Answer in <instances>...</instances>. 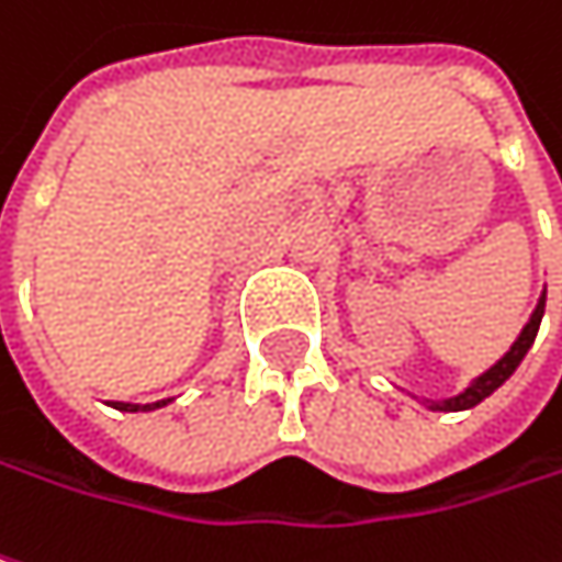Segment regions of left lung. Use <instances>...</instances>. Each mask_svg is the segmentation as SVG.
Returning <instances> with one entry per match:
<instances>
[{
	"label": "left lung",
	"instance_id": "left-lung-1",
	"mask_svg": "<svg viewBox=\"0 0 562 562\" xmlns=\"http://www.w3.org/2000/svg\"><path fill=\"white\" fill-rule=\"evenodd\" d=\"M543 303H547V291H543L541 301H538V306H535L531 319L525 323L521 336L512 341V348L502 355L499 361H496L490 371H483L480 378H473L470 386L461 390L458 396H448V400H425V406H428V409H435V413H461V409H470V406L483 403L490 393H496L502 383L515 374V368L521 364V358L528 355V348L535 345V336H538V329H541V319H543Z\"/></svg>",
	"mask_w": 562,
	"mask_h": 562
}]
</instances>
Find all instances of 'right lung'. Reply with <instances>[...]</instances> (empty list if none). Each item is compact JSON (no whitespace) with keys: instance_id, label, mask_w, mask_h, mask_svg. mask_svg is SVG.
Wrapping results in <instances>:
<instances>
[{"instance_id":"right-lung-1","label":"right lung","mask_w":562,"mask_h":562,"mask_svg":"<svg viewBox=\"0 0 562 562\" xmlns=\"http://www.w3.org/2000/svg\"><path fill=\"white\" fill-rule=\"evenodd\" d=\"M169 400H159V403H111L114 409H121V413H149V409H159V406H166Z\"/></svg>"}]
</instances>
